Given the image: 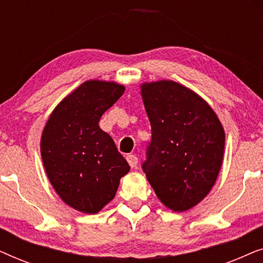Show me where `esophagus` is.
I'll list each match as a JSON object with an SVG mask.
<instances>
[{
  "label": "esophagus",
  "instance_id": "1",
  "mask_svg": "<svg viewBox=\"0 0 263 263\" xmlns=\"http://www.w3.org/2000/svg\"><path fill=\"white\" fill-rule=\"evenodd\" d=\"M127 161H128V164L130 165V167H136L139 159H138V157L134 156V154H128Z\"/></svg>",
  "mask_w": 263,
  "mask_h": 263
}]
</instances>
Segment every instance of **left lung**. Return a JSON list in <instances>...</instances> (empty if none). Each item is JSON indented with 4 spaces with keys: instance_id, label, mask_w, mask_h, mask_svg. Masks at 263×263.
<instances>
[{
    "instance_id": "8db88e82",
    "label": "left lung",
    "mask_w": 263,
    "mask_h": 263,
    "mask_svg": "<svg viewBox=\"0 0 263 263\" xmlns=\"http://www.w3.org/2000/svg\"><path fill=\"white\" fill-rule=\"evenodd\" d=\"M141 97L152 127L143 171L165 207L188 211L217 181L224 128L206 100L178 82H145Z\"/></svg>"
}]
</instances>
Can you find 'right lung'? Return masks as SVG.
Listing matches in <instances>:
<instances>
[{
	"mask_svg": "<svg viewBox=\"0 0 263 263\" xmlns=\"http://www.w3.org/2000/svg\"><path fill=\"white\" fill-rule=\"evenodd\" d=\"M114 81L88 80L63 98L50 115L41 154L50 183L63 202L95 214L115 197L130 166L99 120L123 95Z\"/></svg>",
	"mask_w": 263,
	"mask_h": 263,
	"instance_id": "1",
	"label": "right lung"
}]
</instances>
